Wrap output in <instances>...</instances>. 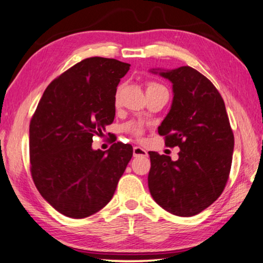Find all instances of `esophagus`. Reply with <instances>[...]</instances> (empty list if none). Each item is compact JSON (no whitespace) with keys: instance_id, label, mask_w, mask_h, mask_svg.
Instances as JSON below:
<instances>
[{"instance_id":"34e87169","label":"esophagus","mask_w":263,"mask_h":263,"mask_svg":"<svg viewBox=\"0 0 263 263\" xmlns=\"http://www.w3.org/2000/svg\"><path fill=\"white\" fill-rule=\"evenodd\" d=\"M133 155H134V157H137V156H148V153L145 152L143 148L134 147V148H133Z\"/></svg>"}]
</instances>
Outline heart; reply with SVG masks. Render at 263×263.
<instances>
[{"instance_id":"heart-1","label":"heart","mask_w":263,"mask_h":263,"mask_svg":"<svg viewBox=\"0 0 263 263\" xmlns=\"http://www.w3.org/2000/svg\"><path fill=\"white\" fill-rule=\"evenodd\" d=\"M157 87H163V86H161L160 84H157V83H154V81H150V83H148V89L157 88ZM120 91H121V87H119L118 91H116V94H115V101L116 102H118V100H119ZM124 129H126L128 133H130L133 136L136 137V139H140L142 134H143V127H142L140 123H135V122L127 123L126 126H124Z\"/></svg>"}]
</instances>
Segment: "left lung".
Returning <instances> with one entry per match:
<instances>
[{
  "label": "left lung",
  "instance_id": "8db88e82",
  "mask_svg": "<svg viewBox=\"0 0 263 263\" xmlns=\"http://www.w3.org/2000/svg\"><path fill=\"white\" fill-rule=\"evenodd\" d=\"M172 83L174 100L158 127L166 147H179L178 160L149 152L148 186L156 203L175 216L192 217L221 195L230 177L234 135L225 102L195 68L160 72Z\"/></svg>",
  "mask_w": 263,
  "mask_h": 263
}]
</instances>
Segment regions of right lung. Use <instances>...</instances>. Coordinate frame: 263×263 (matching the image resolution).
<instances>
[{
	"label": "right lung",
	"mask_w": 263,
	"mask_h": 263,
	"mask_svg": "<svg viewBox=\"0 0 263 263\" xmlns=\"http://www.w3.org/2000/svg\"><path fill=\"white\" fill-rule=\"evenodd\" d=\"M120 60H81L50 83L30 121V171L42 197L64 216L81 219L109 203L133 156L116 142L93 150L115 116V94L129 70ZM114 142V141H113Z\"/></svg>",
	"instance_id": "right-lung-1"
}]
</instances>
